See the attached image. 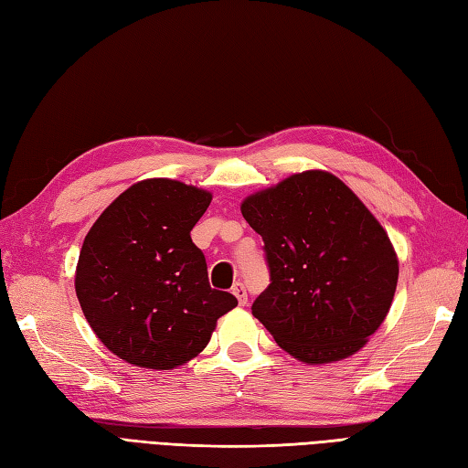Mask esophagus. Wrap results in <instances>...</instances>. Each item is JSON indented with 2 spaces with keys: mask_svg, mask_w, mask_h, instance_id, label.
<instances>
[{
  "mask_svg": "<svg viewBox=\"0 0 468 468\" xmlns=\"http://www.w3.org/2000/svg\"><path fill=\"white\" fill-rule=\"evenodd\" d=\"M233 294L237 296L239 304H241V306H245V304H247V289H245V284H243V282H237V284L233 286Z\"/></svg>",
  "mask_w": 468,
  "mask_h": 468,
  "instance_id": "34e87169",
  "label": "esophagus"
}]
</instances>
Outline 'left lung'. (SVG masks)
I'll use <instances>...</instances> for the list:
<instances>
[{"label": "left lung", "mask_w": 468, "mask_h": 468, "mask_svg": "<svg viewBox=\"0 0 468 468\" xmlns=\"http://www.w3.org/2000/svg\"><path fill=\"white\" fill-rule=\"evenodd\" d=\"M265 241L271 284L250 306L282 350L330 364L386 320L399 262L386 229L342 179L308 170L241 203Z\"/></svg>", "instance_id": "1"}]
</instances>
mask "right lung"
Masks as SVG:
<instances>
[{"mask_svg":"<svg viewBox=\"0 0 468 468\" xmlns=\"http://www.w3.org/2000/svg\"><path fill=\"white\" fill-rule=\"evenodd\" d=\"M211 203L206 189L152 177L120 194L82 243L75 291L99 340L128 364L184 366L206 348L218 318L237 306L209 286L191 229Z\"/></svg>","mask_w":468,"mask_h":468,"instance_id":"1","label":"right lung"}]
</instances>
